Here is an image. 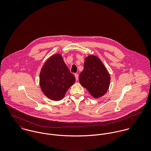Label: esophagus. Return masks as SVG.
Returning <instances> with one entry per match:
<instances>
[{
  "instance_id": "obj_1",
  "label": "esophagus",
  "mask_w": 151,
  "mask_h": 151,
  "mask_svg": "<svg viewBox=\"0 0 151 151\" xmlns=\"http://www.w3.org/2000/svg\"><path fill=\"white\" fill-rule=\"evenodd\" d=\"M74 76H75V77H76V81H77V80H78V74H74Z\"/></svg>"
}]
</instances>
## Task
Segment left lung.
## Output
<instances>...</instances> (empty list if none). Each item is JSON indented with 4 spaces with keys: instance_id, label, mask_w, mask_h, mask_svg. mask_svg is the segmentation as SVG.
<instances>
[{
    "instance_id": "obj_1",
    "label": "left lung",
    "mask_w": 151,
    "mask_h": 151,
    "mask_svg": "<svg viewBox=\"0 0 151 151\" xmlns=\"http://www.w3.org/2000/svg\"><path fill=\"white\" fill-rule=\"evenodd\" d=\"M79 81L92 96L98 98L107 92L110 77L100 59L90 55L85 60L84 70L80 74Z\"/></svg>"
}]
</instances>
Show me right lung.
<instances>
[{
  "label": "right lung",
  "mask_w": 151,
  "mask_h": 151,
  "mask_svg": "<svg viewBox=\"0 0 151 151\" xmlns=\"http://www.w3.org/2000/svg\"><path fill=\"white\" fill-rule=\"evenodd\" d=\"M40 86L43 93L53 101H60L67 90L76 81L74 76L59 54L50 58L45 63L40 76Z\"/></svg>",
  "instance_id": "add662e5"
}]
</instances>
